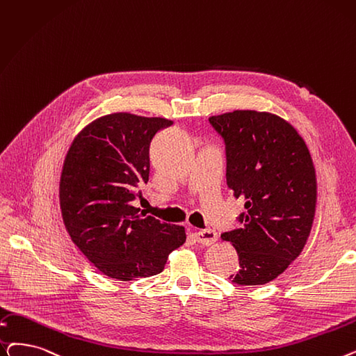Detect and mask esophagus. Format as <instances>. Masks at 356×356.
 <instances>
[{
    "label": "esophagus",
    "mask_w": 356,
    "mask_h": 356,
    "mask_svg": "<svg viewBox=\"0 0 356 356\" xmlns=\"http://www.w3.org/2000/svg\"><path fill=\"white\" fill-rule=\"evenodd\" d=\"M193 236L197 243L205 244V245H211L218 240V234H216L213 229H200V231H196Z\"/></svg>",
    "instance_id": "obj_1"
}]
</instances>
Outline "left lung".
Wrapping results in <instances>:
<instances>
[{"mask_svg": "<svg viewBox=\"0 0 356 356\" xmlns=\"http://www.w3.org/2000/svg\"><path fill=\"white\" fill-rule=\"evenodd\" d=\"M225 143L227 184L245 200L240 228L221 237L233 243L240 269L229 280L264 285L302 252L314 221L317 180L301 135L282 118L256 111L211 116Z\"/></svg>", "mask_w": 356, "mask_h": 356, "instance_id": "left-lung-1", "label": "left lung"}]
</instances>
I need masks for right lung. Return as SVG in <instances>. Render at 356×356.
Returning a JSON list of instances; mask_svg holds the SVG:
<instances>
[{"label": "right lung", "mask_w": 356, "mask_h": 356, "mask_svg": "<svg viewBox=\"0 0 356 356\" xmlns=\"http://www.w3.org/2000/svg\"><path fill=\"white\" fill-rule=\"evenodd\" d=\"M172 123L127 112L106 115L88 123L67 152L59 181L65 228L112 280L163 272L168 254L186 241L183 227L145 216L132 204L148 181L151 140Z\"/></svg>", "instance_id": "1"}]
</instances>
